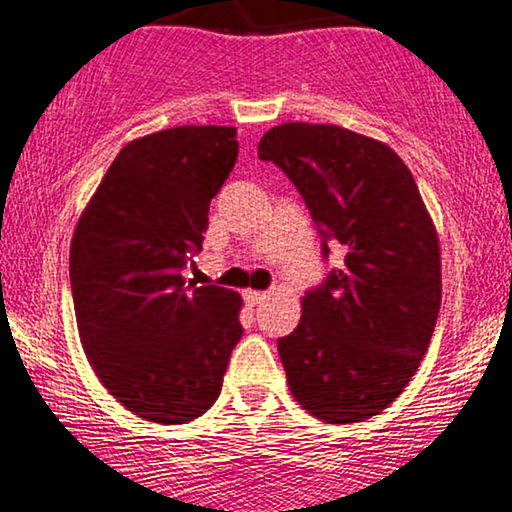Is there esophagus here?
Segmentation results:
<instances>
[{"mask_svg": "<svg viewBox=\"0 0 512 512\" xmlns=\"http://www.w3.org/2000/svg\"><path fill=\"white\" fill-rule=\"evenodd\" d=\"M269 297V292H257V290H245V302H248L250 306H257L262 304L264 299Z\"/></svg>", "mask_w": 512, "mask_h": 512, "instance_id": "obj_1", "label": "esophagus"}]
</instances>
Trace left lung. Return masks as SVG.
I'll return each instance as SVG.
<instances>
[{"label":"left lung","instance_id":"left-lung-1","mask_svg":"<svg viewBox=\"0 0 512 512\" xmlns=\"http://www.w3.org/2000/svg\"><path fill=\"white\" fill-rule=\"evenodd\" d=\"M302 194L344 264L306 292L278 339L288 386L327 424L370 419L403 393L440 311V243L417 182L384 142L332 124L274 126L257 147Z\"/></svg>","mask_w":512,"mask_h":512}]
</instances>
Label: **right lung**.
Here are the masks:
<instances>
[{
	"label": "right lung",
	"mask_w": 512,
	"mask_h": 512,
	"mask_svg": "<svg viewBox=\"0 0 512 512\" xmlns=\"http://www.w3.org/2000/svg\"><path fill=\"white\" fill-rule=\"evenodd\" d=\"M234 126H177L121 149L81 213L70 281L88 363L128 412L173 426L208 412L243 335V299L187 283Z\"/></svg>",
	"instance_id": "1"
}]
</instances>
